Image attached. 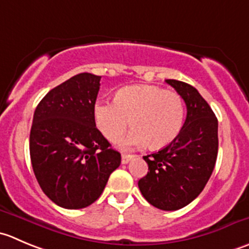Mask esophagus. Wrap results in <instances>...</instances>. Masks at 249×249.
Here are the masks:
<instances>
[{"instance_id":"1","label":"esophagus","mask_w":249,"mask_h":249,"mask_svg":"<svg viewBox=\"0 0 249 249\" xmlns=\"http://www.w3.org/2000/svg\"><path fill=\"white\" fill-rule=\"evenodd\" d=\"M132 154H122V163L123 164H127L130 161V159L132 158Z\"/></svg>"}]
</instances>
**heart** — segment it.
I'll use <instances>...</instances> for the list:
<instances>
[{
	"instance_id": "heart-1",
	"label": "heart",
	"mask_w": 249,
	"mask_h": 249,
	"mask_svg": "<svg viewBox=\"0 0 249 249\" xmlns=\"http://www.w3.org/2000/svg\"><path fill=\"white\" fill-rule=\"evenodd\" d=\"M93 119L101 134L110 142L124 135L129 120L134 129L122 141L123 148L168 146L178 135L185 119V105L178 92L153 85L119 89L114 101L100 100L93 106Z\"/></svg>"
}]
</instances>
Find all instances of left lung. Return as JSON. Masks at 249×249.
<instances>
[{"label":"left lung","mask_w":249,"mask_h":249,"mask_svg":"<svg viewBox=\"0 0 249 249\" xmlns=\"http://www.w3.org/2000/svg\"><path fill=\"white\" fill-rule=\"evenodd\" d=\"M185 101L187 114L178 136L156 153L144 156L148 173L139 187L149 204L178 211L203 191L218 156V119L194 86L165 80Z\"/></svg>","instance_id":"obj_1"}]
</instances>
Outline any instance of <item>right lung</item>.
<instances>
[{
  "label": "right lung",
  "mask_w": 249,
  "mask_h": 249,
  "mask_svg": "<svg viewBox=\"0 0 249 249\" xmlns=\"http://www.w3.org/2000/svg\"><path fill=\"white\" fill-rule=\"evenodd\" d=\"M101 76L81 73L52 89L36 107L30 158L43 194L57 206L81 209L97 201L122 156L96 127Z\"/></svg>",
  "instance_id": "right-lung-1"
}]
</instances>
